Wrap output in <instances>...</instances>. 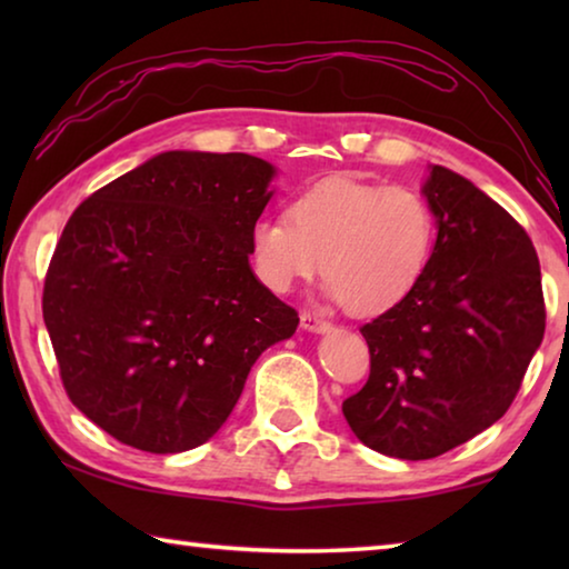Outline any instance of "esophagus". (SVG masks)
Segmentation results:
<instances>
[{"label":"esophagus","instance_id":"34e87169","mask_svg":"<svg viewBox=\"0 0 569 569\" xmlns=\"http://www.w3.org/2000/svg\"><path fill=\"white\" fill-rule=\"evenodd\" d=\"M301 326H303L306 331H316V333L331 331V321H326L321 313H313V311H303L301 313Z\"/></svg>","mask_w":569,"mask_h":569}]
</instances>
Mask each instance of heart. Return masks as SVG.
<instances>
[{
	"mask_svg": "<svg viewBox=\"0 0 569 569\" xmlns=\"http://www.w3.org/2000/svg\"><path fill=\"white\" fill-rule=\"evenodd\" d=\"M435 243V213L421 192L353 178H329L291 200L286 218H263L250 233L256 273L276 293L321 271L351 313L401 303L419 283Z\"/></svg>",
	"mask_w": 569,
	"mask_h": 569,
	"instance_id": "obj_1",
	"label": "heart"
}]
</instances>
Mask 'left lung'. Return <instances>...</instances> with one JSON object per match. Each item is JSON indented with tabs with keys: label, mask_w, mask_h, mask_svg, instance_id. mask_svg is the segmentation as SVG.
I'll use <instances>...</instances> for the list:
<instances>
[{
	"label": "left lung",
	"mask_w": 569,
	"mask_h": 569,
	"mask_svg": "<svg viewBox=\"0 0 569 569\" xmlns=\"http://www.w3.org/2000/svg\"><path fill=\"white\" fill-rule=\"evenodd\" d=\"M423 196L435 253L401 303L361 326L369 381L341 407L366 447L411 461L502 419L545 336L542 273L525 228L441 166Z\"/></svg>",
	"instance_id": "8db88e82"
}]
</instances>
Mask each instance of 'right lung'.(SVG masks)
Masks as SVG:
<instances>
[{"label": "right lung", "mask_w": 569, "mask_h": 569, "mask_svg": "<svg viewBox=\"0 0 569 569\" xmlns=\"http://www.w3.org/2000/svg\"><path fill=\"white\" fill-rule=\"evenodd\" d=\"M273 166L156 156L77 206L42 313L67 397L122 445L178 455L223 427L250 366L298 313L250 271Z\"/></svg>", "instance_id": "obj_1"}]
</instances>
